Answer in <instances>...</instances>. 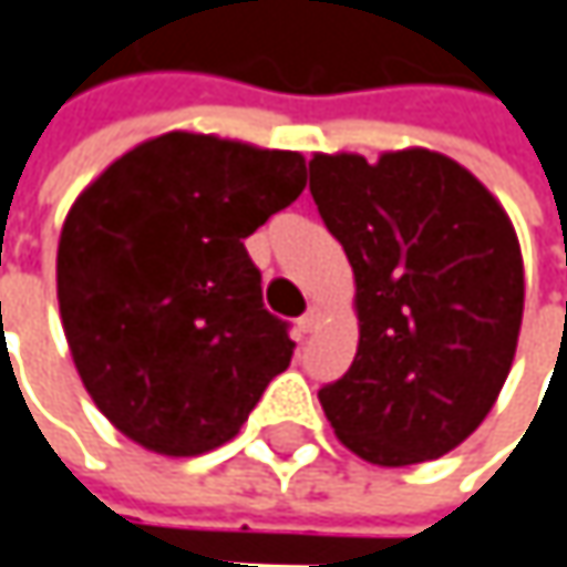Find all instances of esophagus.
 <instances>
[{
  "label": "esophagus",
  "mask_w": 567,
  "mask_h": 567,
  "mask_svg": "<svg viewBox=\"0 0 567 567\" xmlns=\"http://www.w3.org/2000/svg\"><path fill=\"white\" fill-rule=\"evenodd\" d=\"M318 324H321V308H315V305H311V308L298 318V331H301V334H311Z\"/></svg>",
  "instance_id": "34e87169"
}]
</instances>
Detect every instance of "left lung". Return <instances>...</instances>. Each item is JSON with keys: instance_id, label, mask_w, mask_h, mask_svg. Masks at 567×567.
I'll return each mask as SVG.
<instances>
[{"instance_id": "obj_1", "label": "left lung", "mask_w": 567, "mask_h": 567, "mask_svg": "<svg viewBox=\"0 0 567 567\" xmlns=\"http://www.w3.org/2000/svg\"><path fill=\"white\" fill-rule=\"evenodd\" d=\"M311 197L353 282L360 343L318 392L363 461L409 467L447 454L493 409L523 324V252L481 181L429 148L315 155Z\"/></svg>"}]
</instances>
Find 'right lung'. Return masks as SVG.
<instances>
[{
  "instance_id": "obj_1",
  "label": "right lung",
  "mask_w": 567,
  "mask_h": 567,
  "mask_svg": "<svg viewBox=\"0 0 567 567\" xmlns=\"http://www.w3.org/2000/svg\"><path fill=\"white\" fill-rule=\"evenodd\" d=\"M301 190L298 152L165 132L74 200L58 243L61 321L123 435L168 457L214 451L291 363L243 239Z\"/></svg>"
}]
</instances>
